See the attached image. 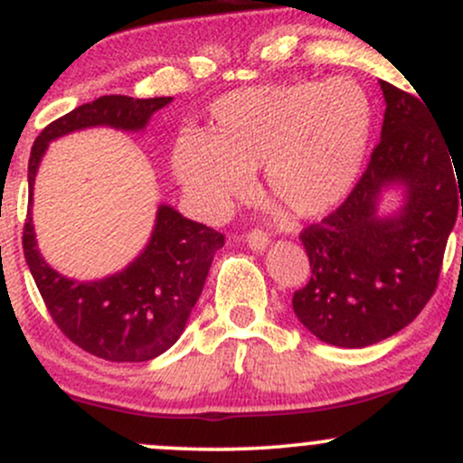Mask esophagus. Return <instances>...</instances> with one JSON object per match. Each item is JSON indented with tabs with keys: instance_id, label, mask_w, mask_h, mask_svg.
Masks as SVG:
<instances>
[{
	"instance_id": "esophagus-1",
	"label": "esophagus",
	"mask_w": 463,
	"mask_h": 463,
	"mask_svg": "<svg viewBox=\"0 0 463 463\" xmlns=\"http://www.w3.org/2000/svg\"><path fill=\"white\" fill-rule=\"evenodd\" d=\"M246 241H248L250 248L257 250V252H259V250H265V246L269 243V239L263 231H259V228H252V231H250L246 235Z\"/></svg>"
}]
</instances>
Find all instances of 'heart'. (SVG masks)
I'll return each mask as SVG.
<instances>
[{"label": "heart", "mask_w": 463, "mask_h": 463, "mask_svg": "<svg viewBox=\"0 0 463 463\" xmlns=\"http://www.w3.org/2000/svg\"><path fill=\"white\" fill-rule=\"evenodd\" d=\"M370 130V98L353 80L261 84L222 95L202 135L178 137L172 165L206 220H222L259 167L268 198L313 220L348 198Z\"/></svg>", "instance_id": "heart-1"}]
</instances>
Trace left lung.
I'll use <instances>...</instances> for the list:
<instances>
[{"instance_id":"left-lung-1","label":"left lung","mask_w":463,"mask_h":463,"mask_svg":"<svg viewBox=\"0 0 463 463\" xmlns=\"http://www.w3.org/2000/svg\"><path fill=\"white\" fill-rule=\"evenodd\" d=\"M379 84L385 117L368 167L333 213L300 232L311 279L294 291V313L317 339L342 348L372 346L416 320L438 287L459 213L461 180L431 110ZM390 184H402L408 200L401 214L381 218L375 204Z\"/></svg>"}]
</instances>
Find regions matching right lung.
Returning a JSON list of instances; mask_svg holds the SVG:
<instances>
[{
  "instance_id": "right-lung-1",
  "label": "right lung",
  "mask_w": 463,
  "mask_h": 463,
  "mask_svg": "<svg viewBox=\"0 0 463 463\" xmlns=\"http://www.w3.org/2000/svg\"><path fill=\"white\" fill-rule=\"evenodd\" d=\"M169 102L172 98L102 95L45 126L30 152L28 204L32 206L34 176L47 143L91 126L137 132ZM222 246V232L161 204L150 241L128 268L93 283H76L43 261L30 211L24 224L25 263L52 320L84 353L117 364L150 361L176 344Z\"/></svg>"
}]
</instances>
